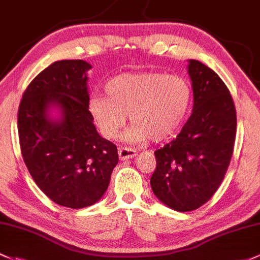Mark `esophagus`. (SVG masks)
<instances>
[{
	"mask_svg": "<svg viewBox=\"0 0 260 260\" xmlns=\"http://www.w3.org/2000/svg\"><path fill=\"white\" fill-rule=\"evenodd\" d=\"M137 154V152L132 148H127V147H121L118 149V155H119V159L121 160H125V159H129V158H133L135 155Z\"/></svg>",
	"mask_w": 260,
	"mask_h": 260,
	"instance_id": "obj_1",
	"label": "esophagus"
}]
</instances>
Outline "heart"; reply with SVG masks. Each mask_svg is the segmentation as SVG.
<instances>
[{
  "instance_id": "b5f03b06",
  "label": "heart",
  "mask_w": 260,
  "mask_h": 260,
  "mask_svg": "<svg viewBox=\"0 0 260 260\" xmlns=\"http://www.w3.org/2000/svg\"><path fill=\"white\" fill-rule=\"evenodd\" d=\"M107 95L93 93L88 108L101 135L113 139L129 113L133 122L124 139L135 143L166 141L174 135L192 106V87L185 78L160 72L123 73L106 83Z\"/></svg>"
}]
</instances>
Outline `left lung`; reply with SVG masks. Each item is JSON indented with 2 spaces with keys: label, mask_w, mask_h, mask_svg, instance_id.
<instances>
[{
  "label": "left lung",
  "mask_w": 260,
  "mask_h": 260,
  "mask_svg": "<svg viewBox=\"0 0 260 260\" xmlns=\"http://www.w3.org/2000/svg\"><path fill=\"white\" fill-rule=\"evenodd\" d=\"M193 111L176 139L154 152L151 177L155 197L177 212L203 206L223 182L233 154L237 113L228 87L219 76L189 59Z\"/></svg>",
  "instance_id": "left-lung-1"
}]
</instances>
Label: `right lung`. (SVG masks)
<instances>
[{
	"label": "right lung",
	"instance_id": "1",
	"mask_svg": "<svg viewBox=\"0 0 260 260\" xmlns=\"http://www.w3.org/2000/svg\"><path fill=\"white\" fill-rule=\"evenodd\" d=\"M83 59L57 61L38 73L18 108V137L27 169L51 201L72 209L100 201L118 163L117 147L98 135L88 109ZM51 108L60 111L49 117Z\"/></svg>",
	"mask_w": 260,
	"mask_h": 260
}]
</instances>
